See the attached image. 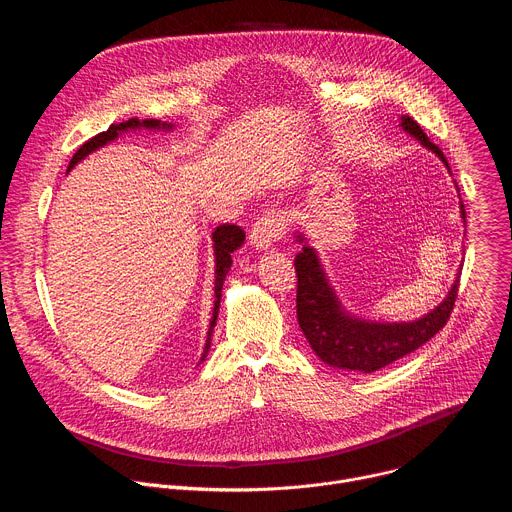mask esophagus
<instances>
[{
	"label": "esophagus",
	"mask_w": 512,
	"mask_h": 512,
	"mask_svg": "<svg viewBox=\"0 0 512 512\" xmlns=\"http://www.w3.org/2000/svg\"><path fill=\"white\" fill-rule=\"evenodd\" d=\"M287 231V223H285V216L281 210L271 208L265 210L251 229V243L259 249L265 251L269 249L275 241H279Z\"/></svg>",
	"instance_id": "1"
}]
</instances>
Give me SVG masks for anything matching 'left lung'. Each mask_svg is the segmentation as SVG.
Listing matches in <instances>:
<instances>
[{"label": "left lung", "instance_id": "left-lung-1", "mask_svg": "<svg viewBox=\"0 0 512 512\" xmlns=\"http://www.w3.org/2000/svg\"><path fill=\"white\" fill-rule=\"evenodd\" d=\"M401 127L417 141H421V145L431 150L450 170L444 152L429 141L417 121H413L409 115H403ZM460 208L466 223L464 204H460ZM298 241L304 243L294 261L298 273V322L312 350L330 367L375 373L387 367V364L403 358L405 354L417 350L450 320L458 296L460 273L444 302L435 306L423 318L413 322H371L354 318L342 308L332 285L328 283L316 251L306 245L304 235H298Z\"/></svg>", "mask_w": 512, "mask_h": 512}]
</instances>
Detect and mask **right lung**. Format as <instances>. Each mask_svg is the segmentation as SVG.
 Wrapping results in <instances>:
<instances>
[{"instance_id": "add662e5", "label": "right lung", "mask_w": 512, "mask_h": 512, "mask_svg": "<svg viewBox=\"0 0 512 512\" xmlns=\"http://www.w3.org/2000/svg\"><path fill=\"white\" fill-rule=\"evenodd\" d=\"M139 127H145V129H172L174 125L172 123H162L158 119H129V121H123V123H113L107 131L91 137L89 141H85L81 148L77 150V154L72 156L70 164H68V170L75 168L81 160H85L89 154H93L95 150L103 148V145H107L109 141L117 139L121 133L125 131H133V129H139ZM212 241H214V263H216V269H214V308H212V318H210V328H208V338H206V346H204V352H202V358H206L208 350H210V336H212V328L216 326V318H218V306H221V294H223V283H225V277L233 265V259H231V253L237 251L243 241H245V233L241 227L237 225H221L216 227V231L212 233Z\"/></svg>"}]
</instances>
